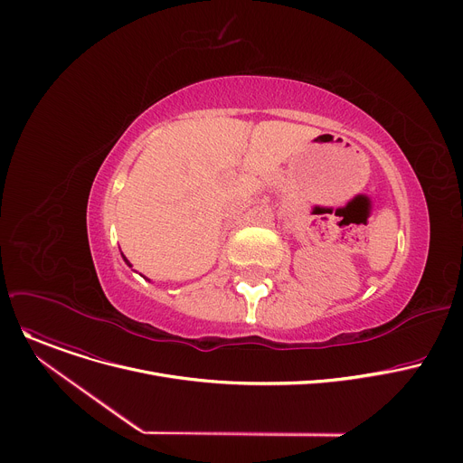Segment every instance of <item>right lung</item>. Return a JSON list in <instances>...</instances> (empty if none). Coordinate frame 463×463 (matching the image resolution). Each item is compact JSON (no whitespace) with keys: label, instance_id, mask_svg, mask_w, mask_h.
I'll return each mask as SVG.
<instances>
[{"label":"right lung","instance_id":"right-lung-1","mask_svg":"<svg viewBox=\"0 0 463 463\" xmlns=\"http://www.w3.org/2000/svg\"><path fill=\"white\" fill-rule=\"evenodd\" d=\"M124 260H126V258H124ZM126 263H128V266H129V261H128V260H126Z\"/></svg>","mask_w":463,"mask_h":463}]
</instances>
